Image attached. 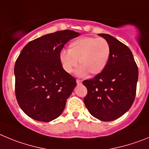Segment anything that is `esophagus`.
Segmentation results:
<instances>
[{"instance_id": "1", "label": "esophagus", "mask_w": 149, "mask_h": 149, "mask_svg": "<svg viewBox=\"0 0 149 149\" xmlns=\"http://www.w3.org/2000/svg\"><path fill=\"white\" fill-rule=\"evenodd\" d=\"M76 83H77L78 85H80L81 84V81L80 79H76Z\"/></svg>"}]
</instances>
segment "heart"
<instances>
[{"label":"heart","mask_w":149,"mask_h":149,"mask_svg":"<svg viewBox=\"0 0 149 149\" xmlns=\"http://www.w3.org/2000/svg\"><path fill=\"white\" fill-rule=\"evenodd\" d=\"M111 46L104 38L82 37L72 41L68 51L59 53V61L63 69L70 73L79 64L81 66L76 74L84 76L88 73L97 75L106 68L111 56Z\"/></svg>","instance_id":"b5f03b06"}]
</instances>
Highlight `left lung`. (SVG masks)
Masks as SVG:
<instances>
[{"label":"left lung","mask_w":149,"mask_h":149,"mask_svg":"<svg viewBox=\"0 0 149 149\" xmlns=\"http://www.w3.org/2000/svg\"><path fill=\"white\" fill-rule=\"evenodd\" d=\"M109 43L111 56L102 73L83 84L88 89L84 102L101 121L118 119L130 109L136 96L138 68L131 49L108 34H99Z\"/></svg>","instance_id":"1"}]
</instances>
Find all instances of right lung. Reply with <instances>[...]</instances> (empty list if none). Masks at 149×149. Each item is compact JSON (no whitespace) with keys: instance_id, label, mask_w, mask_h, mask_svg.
<instances>
[{"instance_id":"add662e5","label":"right lung","mask_w":149,"mask_h":149,"mask_svg":"<svg viewBox=\"0 0 149 149\" xmlns=\"http://www.w3.org/2000/svg\"><path fill=\"white\" fill-rule=\"evenodd\" d=\"M79 33L61 30L29 41L15 65V96L20 108L35 120L50 122L61 114L76 86L63 69L59 53Z\"/></svg>"}]
</instances>
